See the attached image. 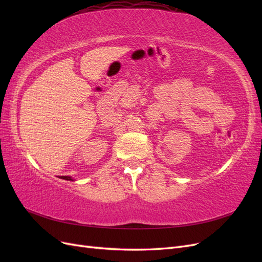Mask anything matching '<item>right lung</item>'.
<instances>
[{
    "mask_svg": "<svg viewBox=\"0 0 262 262\" xmlns=\"http://www.w3.org/2000/svg\"><path fill=\"white\" fill-rule=\"evenodd\" d=\"M61 178H62V179H66V180H72V178L69 177V176H62Z\"/></svg>",
    "mask_w": 262,
    "mask_h": 262,
    "instance_id": "right-lung-1",
    "label": "right lung"
}]
</instances>
